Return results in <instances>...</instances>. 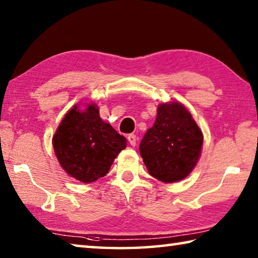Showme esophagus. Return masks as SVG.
<instances>
[{"mask_svg": "<svg viewBox=\"0 0 258 258\" xmlns=\"http://www.w3.org/2000/svg\"><path fill=\"white\" fill-rule=\"evenodd\" d=\"M128 142H129V144L132 146H136V142H137V138H136V136H135L134 134H130V135H128Z\"/></svg>", "mask_w": 258, "mask_h": 258, "instance_id": "obj_1", "label": "esophagus"}]
</instances>
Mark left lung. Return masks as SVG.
Returning <instances> with one entry per match:
<instances>
[{"label":"left lung","mask_w":258,"mask_h":258,"mask_svg":"<svg viewBox=\"0 0 258 258\" xmlns=\"http://www.w3.org/2000/svg\"><path fill=\"white\" fill-rule=\"evenodd\" d=\"M203 139L202 130L184 105L180 102L162 103L139 152L152 177L171 183L188 177L195 169Z\"/></svg>","instance_id":"obj_1"}]
</instances>
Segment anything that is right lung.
Instances as JSON below:
<instances>
[{
    "instance_id": "1",
    "label": "right lung",
    "mask_w": 258,
    "mask_h": 258,
    "mask_svg": "<svg viewBox=\"0 0 258 258\" xmlns=\"http://www.w3.org/2000/svg\"><path fill=\"white\" fill-rule=\"evenodd\" d=\"M53 148L62 169L80 182L103 178L117 154L124 150L126 139L99 116L95 103L75 105L58 124Z\"/></svg>"
}]
</instances>
